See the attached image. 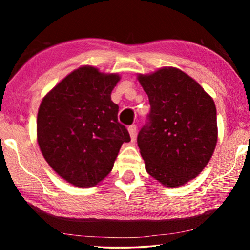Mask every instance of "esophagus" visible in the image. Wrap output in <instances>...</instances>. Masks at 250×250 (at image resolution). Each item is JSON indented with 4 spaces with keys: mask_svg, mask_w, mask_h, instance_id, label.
Segmentation results:
<instances>
[{
    "mask_svg": "<svg viewBox=\"0 0 250 250\" xmlns=\"http://www.w3.org/2000/svg\"><path fill=\"white\" fill-rule=\"evenodd\" d=\"M128 131H129V133H130L131 139H132V140H134L135 135H137V125H130L129 128H128Z\"/></svg>",
    "mask_w": 250,
    "mask_h": 250,
    "instance_id": "1",
    "label": "esophagus"
}]
</instances>
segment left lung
<instances>
[{
	"mask_svg": "<svg viewBox=\"0 0 250 250\" xmlns=\"http://www.w3.org/2000/svg\"><path fill=\"white\" fill-rule=\"evenodd\" d=\"M138 79L151 105L138 134L146 170L167 188L184 185L204 170L216 146L214 100L174 67L139 75Z\"/></svg>",
	"mask_w": 250,
	"mask_h": 250,
	"instance_id": "left-lung-1",
	"label": "left lung"
}]
</instances>
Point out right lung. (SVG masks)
I'll return each mask as SVG.
<instances>
[{
  "label": "right lung",
  "instance_id": "1",
  "mask_svg": "<svg viewBox=\"0 0 250 250\" xmlns=\"http://www.w3.org/2000/svg\"><path fill=\"white\" fill-rule=\"evenodd\" d=\"M118 74L92 66L74 70L43 100L37 115V142L59 176L77 188H92L113 167L124 142L130 141L118 121L111 91Z\"/></svg>",
  "mask_w": 250,
  "mask_h": 250
}]
</instances>
